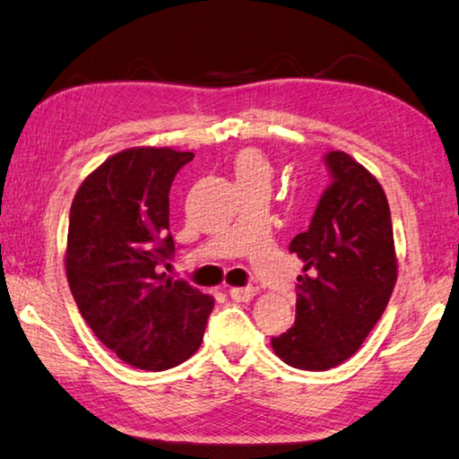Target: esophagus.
<instances>
[{"instance_id": "esophagus-1", "label": "esophagus", "mask_w": 459, "mask_h": 459, "mask_svg": "<svg viewBox=\"0 0 459 459\" xmlns=\"http://www.w3.org/2000/svg\"><path fill=\"white\" fill-rule=\"evenodd\" d=\"M256 293H258L256 287H240V289H230L229 290L230 299H235L237 303H248Z\"/></svg>"}]
</instances>
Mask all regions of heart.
<instances>
[{"instance_id": "b5f03b06", "label": "heart", "mask_w": 459, "mask_h": 459, "mask_svg": "<svg viewBox=\"0 0 459 459\" xmlns=\"http://www.w3.org/2000/svg\"><path fill=\"white\" fill-rule=\"evenodd\" d=\"M271 174H273L271 162L266 160V156L261 152V150L247 148L237 156L235 160L237 182H248V180L269 182Z\"/></svg>"}]
</instances>
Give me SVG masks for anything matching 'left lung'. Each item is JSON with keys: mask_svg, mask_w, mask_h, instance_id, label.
Segmentation results:
<instances>
[{"mask_svg": "<svg viewBox=\"0 0 459 459\" xmlns=\"http://www.w3.org/2000/svg\"><path fill=\"white\" fill-rule=\"evenodd\" d=\"M323 160L331 185L309 229L289 245L305 264L295 325L271 339L274 353L303 371H327L355 355L397 281L391 212L377 178L341 150Z\"/></svg>", "mask_w": 459, "mask_h": 459, "instance_id": "8db88e82", "label": "left lung"}]
</instances>
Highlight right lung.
<instances>
[{"mask_svg": "<svg viewBox=\"0 0 459 459\" xmlns=\"http://www.w3.org/2000/svg\"><path fill=\"white\" fill-rule=\"evenodd\" d=\"M193 152L128 148L82 182L70 208L65 274L84 321L124 363L164 371L203 343L214 301L160 273L174 256L169 193Z\"/></svg>", "mask_w": 459, "mask_h": 459, "instance_id": "add662e5", "label": "right lung"}]
</instances>
